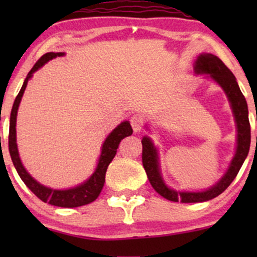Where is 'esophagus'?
Instances as JSON below:
<instances>
[{
	"mask_svg": "<svg viewBox=\"0 0 257 257\" xmlns=\"http://www.w3.org/2000/svg\"><path fill=\"white\" fill-rule=\"evenodd\" d=\"M130 121H131L133 131H135V132H140V131H142L144 122H143V119L140 118L139 115H137V114L132 115L131 119H130Z\"/></svg>",
	"mask_w": 257,
	"mask_h": 257,
	"instance_id": "1",
	"label": "esophagus"
}]
</instances>
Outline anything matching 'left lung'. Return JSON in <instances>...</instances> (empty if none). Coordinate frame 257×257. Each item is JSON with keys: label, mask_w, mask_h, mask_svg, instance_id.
Masks as SVG:
<instances>
[{"label": "left lung", "mask_w": 257, "mask_h": 257, "mask_svg": "<svg viewBox=\"0 0 257 257\" xmlns=\"http://www.w3.org/2000/svg\"><path fill=\"white\" fill-rule=\"evenodd\" d=\"M194 71L198 75H207L210 77L226 92L231 110H233L235 122H236L237 146L236 152H235V156L227 172L213 187L202 192H177L167 187L165 184L160 173L158 150L153 145L151 138L144 137L142 140L143 166L145 168L147 178L158 194L174 202H203L220 195L236 178L242 164L244 163L245 158L248 156L249 147H250V124H249L248 118V105L233 72L224 65V63L217 56L212 54L200 55L195 61Z\"/></svg>", "instance_id": "obj_1"}]
</instances>
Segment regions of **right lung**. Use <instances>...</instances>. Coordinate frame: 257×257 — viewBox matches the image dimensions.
Listing matches in <instances>:
<instances>
[{
  "label": "right lung",
  "mask_w": 257,
  "mask_h": 257,
  "mask_svg": "<svg viewBox=\"0 0 257 257\" xmlns=\"http://www.w3.org/2000/svg\"><path fill=\"white\" fill-rule=\"evenodd\" d=\"M64 55V52H48L42 56L38 61L35 63L33 69L28 73L27 78L24 79V83L22 87H21L19 94H17L15 101H14L12 113H10V124H9V153L12 157L13 164L15 166L17 173H19L20 178L22 181L27 185V187L41 199L43 202H48L52 206L57 207H64V208H73V207H79L87 205V203L94 201L100 194L101 189H103L104 182H105V174H106V170L108 165L113 159L115 153H117V149L119 144L125 137H128L132 135L133 130L130 125L128 121H122L119 124L107 138L105 139L101 147V153L98 160V165L96 170L92 173V175L87 179L85 182L82 185L77 186V187L69 188V189H52L45 186L41 185L37 182L31 175L28 173L26 168L21 163L19 150H17L16 144V117H17V110H19L21 99L26 90L28 80L33 77V73L37 71L38 69L42 68L45 63L50 61V59L55 57H59V56Z\"/></svg>",
  "instance_id": "right-lung-1"
}]
</instances>
